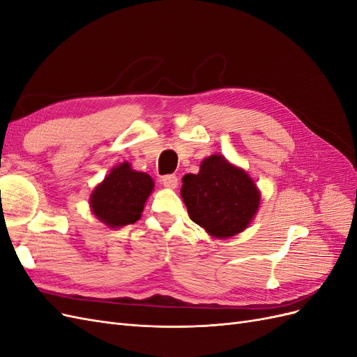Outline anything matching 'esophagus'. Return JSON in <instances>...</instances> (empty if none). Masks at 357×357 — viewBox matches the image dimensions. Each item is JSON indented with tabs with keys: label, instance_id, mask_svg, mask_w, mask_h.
Returning a JSON list of instances; mask_svg holds the SVG:
<instances>
[{
	"label": "esophagus",
	"instance_id": "esophagus-1",
	"mask_svg": "<svg viewBox=\"0 0 357 357\" xmlns=\"http://www.w3.org/2000/svg\"><path fill=\"white\" fill-rule=\"evenodd\" d=\"M162 185L168 189H176L178 186V178L174 174H168L162 177Z\"/></svg>",
	"mask_w": 357,
	"mask_h": 357
}]
</instances>
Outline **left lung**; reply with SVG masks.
<instances>
[{"label":"left lung","mask_w":357,"mask_h":357,"mask_svg":"<svg viewBox=\"0 0 357 357\" xmlns=\"http://www.w3.org/2000/svg\"><path fill=\"white\" fill-rule=\"evenodd\" d=\"M181 198L190 220L215 238H229L243 232L261 201L247 172L220 155L204 159L198 174L183 177Z\"/></svg>","instance_id":"left-lung-1"}]
</instances>
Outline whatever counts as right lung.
I'll return each instance as SVG.
<instances>
[{"label":"right lung","mask_w":357,"mask_h":357,"mask_svg":"<svg viewBox=\"0 0 357 357\" xmlns=\"http://www.w3.org/2000/svg\"><path fill=\"white\" fill-rule=\"evenodd\" d=\"M153 190V180L138 172L125 162L113 168L91 197L93 214L112 228L135 223L144 208L147 197Z\"/></svg>","instance_id":"add662e5"}]
</instances>
